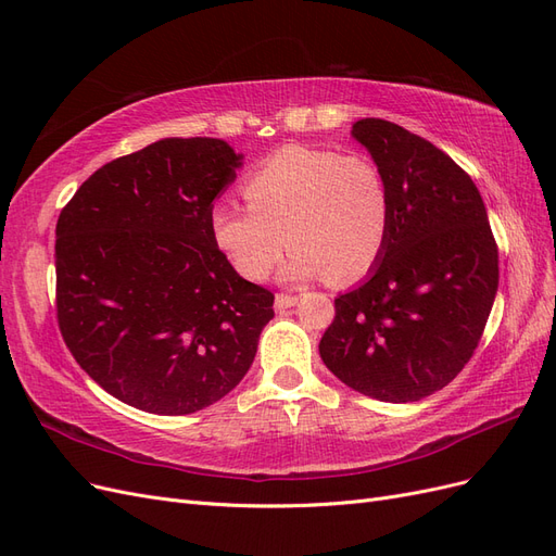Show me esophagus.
Listing matches in <instances>:
<instances>
[{"label":"esophagus","instance_id":"34e87169","mask_svg":"<svg viewBox=\"0 0 556 556\" xmlns=\"http://www.w3.org/2000/svg\"><path fill=\"white\" fill-rule=\"evenodd\" d=\"M276 308L278 311H285V308H292V306H296L299 304V296H294V294H276Z\"/></svg>","mask_w":556,"mask_h":556}]
</instances>
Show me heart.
Wrapping results in <instances>:
<instances>
[{
  "label": "heart",
  "mask_w": 556,
  "mask_h": 556,
  "mask_svg": "<svg viewBox=\"0 0 556 556\" xmlns=\"http://www.w3.org/2000/svg\"><path fill=\"white\" fill-rule=\"evenodd\" d=\"M248 206L217 201L208 213L215 245L248 280H264L285 245L288 282L368 274L387 243L390 188L362 153L288 146L266 157L243 185Z\"/></svg>",
  "instance_id": "obj_1"
}]
</instances>
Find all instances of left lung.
Listing matches in <instances>:
<instances>
[{
    "label": "left lung",
    "mask_w": 556,
    "mask_h": 556,
    "mask_svg": "<svg viewBox=\"0 0 556 556\" xmlns=\"http://www.w3.org/2000/svg\"><path fill=\"white\" fill-rule=\"evenodd\" d=\"M382 172L392 220L378 262L333 301L319 357L352 390L390 403L443 390L473 355L498 290L484 201L443 150L390 121L350 129Z\"/></svg>",
    "instance_id": "1"
}]
</instances>
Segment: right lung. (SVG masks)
<instances>
[{
	"label": "right lung",
	"mask_w": 556,
	"mask_h": 556,
	"mask_svg": "<svg viewBox=\"0 0 556 556\" xmlns=\"http://www.w3.org/2000/svg\"><path fill=\"white\" fill-rule=\"evenodd\" d=\"M241 166L223 139H160L97 169L60 213L62 339L127 406L197 413L257 355L274 294L237 274L208 227Z\"/></svg>",
	"instance_id": "add662e5"
}]
</instances>
